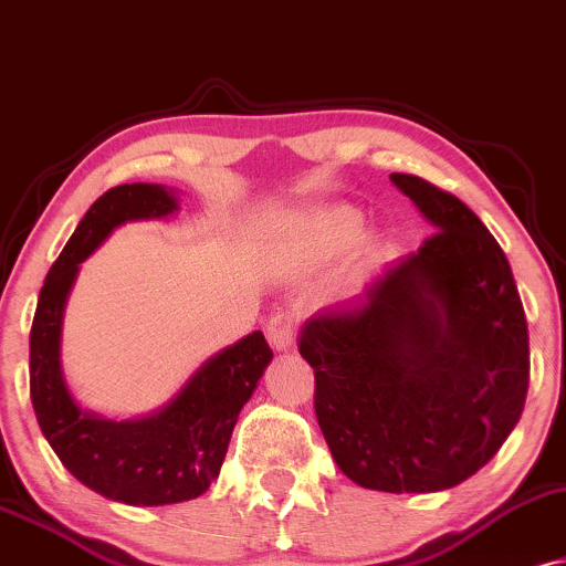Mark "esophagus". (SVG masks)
Instances as JSON below:
<instances>
[{
    "label": "esophagus",
    "mask_w": 566,
    "mask_h": 566,
    "mask_svg": "<svg viewBox=\"0 0 566 566\" xmlns=\"http://www.w3.org/2000/svg\"><path fill=\"white\" fill-rule=\"evenodd\" d=\"M268 342L275 349H289L298 331V315L294 310H277L268 321Z\"/></svg>",
    "instance_id": "esophagus-1"
}]
</instances>
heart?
<instances>
[{"label":"heart","mask_w":566,"mask_h":566,"mask_svg":"<svg viewBox=\"0 0 566 566\" xmlns=\"http://www.w3.org/2000/svg\"><path fill=\"white\" fill-rule=\"evenodd\" d=\"M363 228V219L352 209H331L312 222V243L325 251H342L357 241Z\"/></svg>","instance_id":"b5f03b06"}]
</instances>
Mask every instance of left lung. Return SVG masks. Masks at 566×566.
Masks as SVG:
<instances>
[{
	"label": "left lung",
	"instance_id": "obj_1",
	"mask_svg": "<svg viewBox=\"0 0 566 566\" xmlns=\"http://www.w3.org/2000/svg\"><path fill=\"white\" fill-rule=\"evenodd\" d=\"M434 228L342 307L304 323L315 416L338 469L381 493L476 474L520 421L530 336L511 264L482 219L416 175H391Z\"/></svg>",
	"mask_w": 566,
	"mask_h": 566
}]
</instances>
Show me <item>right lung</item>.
<instances>
[{
  "mask_svg": "<svg viewBox=\"0 0 566 566\" xmlns=\"http://www.w3.org/2000/svg\"><path fill=\"white\" fill-rule=\"evenodd\" d=\"M175 209V196L161 185L135 182L103 192L46 272L31 323L29 381L39 429L78 482L129 506H169L209 490L238 413L272 360L262 331H254L211 357L156 416L108 421L73 402L60 370V323L78 264L118 224Z\"/></svg>",
  "mask_w": 566,
  "mask_h": 566,
  "instance_id": "right-lung-1",
  "label": "right lung"
}]
</instances>
